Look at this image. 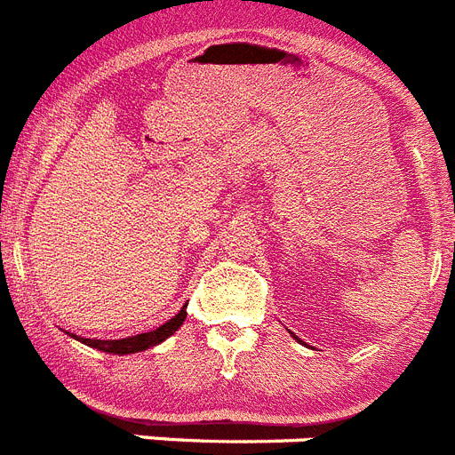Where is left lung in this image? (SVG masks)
Segmentation results:
<instances>
[{"label":"left lung","mask_w":455,"mask_h":455,"mask_svg":"<svg viewBox=\"0 0 455 455\" xmlns=\"http://www.w3.org/2000/svg\"><path fill=\"white\" fill-rule=\"evenodd\" d=\"M293 338H296V335H293ZM296 339H299V338H296ZM299 342H300V339H299Z\"/></svg>","instance_id":"left-lung-1"}]
</instances>
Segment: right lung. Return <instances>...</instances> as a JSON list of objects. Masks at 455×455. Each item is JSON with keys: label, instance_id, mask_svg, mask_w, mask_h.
<instances>
[{"label": "right lung", "instance_id": "right-lung-1", "mask_svg": "<svg viewBox=\"0 0 455 455\" xmlns=\"http://www.w3.org/2000/svg\"><path fill=\"white\" fill-rule=\"evenodd\" d=\"M187 319V312L182 307L173 319H169L166 323H162L155 331H148V333L132 335V338H122V339H94V338H78V335L71 333V338H76L78 342L87 347H94L99 351H106V354H117V356H127V354H136V351L152 349V347L162 345L164 339L171 338V335L182 326V322Z\"/></svg>", "mask_w": 455, "mask_h": 455}]
</instances>
